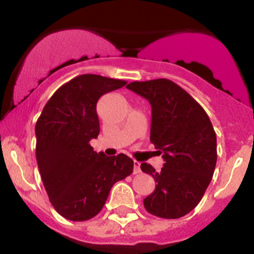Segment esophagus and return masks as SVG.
<instances>
[{"label": "esophagus", "instance_id": "34e87169", "mask_svg": "<svg viewBox=\"0 0 254 254\" xmlns=\"http://www.w3.org/2000/svg\"><path fill=\"white\" fill-rule=\"evenodd\" d=\"M141 172V168H140V163L138 161L134 160L133 161V174H138Z\"/></svg>", "mask_w": 254, "mask_h": 254}]
</instances>
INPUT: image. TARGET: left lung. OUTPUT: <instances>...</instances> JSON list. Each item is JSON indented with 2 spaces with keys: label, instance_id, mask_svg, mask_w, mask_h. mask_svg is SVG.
Returning <instances> with one entry per match:
<instances>
[{
  "label": "left lung",
  "instance_id": "1",
  "mask_svg": "<svg viewBox=\"0 0 254 254\" xmlns=\"http://www.w3.org/2000/svg\"><path fill=\"white\" fill-rule=\"evenodd\" d=\"M127 89L149 100L150 141L165 161L160 172L141 164L156 183L143 206L163 219L185 216L198 205L216 167V133L210 118L187 91L167 78L134 81Z\"/></svg>",
  "mask_w": 254,
  "mask_h": 254
}]
</instances>
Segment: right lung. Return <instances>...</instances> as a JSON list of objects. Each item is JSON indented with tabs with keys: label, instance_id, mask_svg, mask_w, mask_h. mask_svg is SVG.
I'll return each instance as SVG.
<instances>
[{
	"label": "right lung",
	"instance_id": "1",
	"mask_svg": "<svg viewBox=\"0 0 254 254\" xmlns=\"http://www.w3.org/2000/svg\"><path fill=\"white\" fill-rule=\"evenodd\" d=\"M126 84L91 73L77 76L52 95L38 118V168L49 201L64 219L85 221L98 215L114 183L132 174L133 160L127 155L105 156L90 146L100 131L96 103Z\"/></svg>",
	"mask_w": 254,
	"mask_h": 254
}]
</instances>
